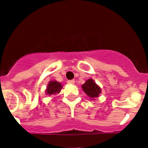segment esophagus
<instances>
[{
	"instance_id": "34e87169",
	"label": "esophagus",
	"mask_w": 148,
	"mask_h": 148,
	"mask_svg": "<svg viewBox=\"0 0 148 148\" xmlns=\"http://www.w3.org/2000/svg\"><path fill=\"white\" fill-rule=\"evenodd\" d=\"M67 82L69 84H74L75 83V80H74V79H72V80H68Z\"/></svg>"
}]
</instances>
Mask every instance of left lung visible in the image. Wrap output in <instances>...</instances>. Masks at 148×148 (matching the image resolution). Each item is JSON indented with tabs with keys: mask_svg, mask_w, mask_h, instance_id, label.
<instances>
[{
	"mask_svg": "<svg viewBox=\"0 0 148 148\" xmlns=\"http://www.w3.org/2000/svg\"><path fill=\"white\" fill-rule=\"evenodd\" d=\"M83 90L90 98H96L101 93V89L99 86L93 82L92 79H88L82 85Z\"/></svg>",
	"mask_w": 148,
	"mask_h": 148,
	"instance_id": "8db88e82",
	"label": "left lung"
}]
</instances>
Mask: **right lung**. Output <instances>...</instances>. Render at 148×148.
Listing matches in <instances>:
<instances>
[{"instance_id":"1","label":"right lung","mask_w":148,"mask_h":148,"mask_svg":"<svg viewBox=\"0 0 148 148\" xmlns=\"http://www.w3.org/2000/svg\"><path fill=\"white\" fill-rule=\"evenodd\" d=\"M62 88V86L60 83L56 82V81H52L48 84L46 92L48 95H52V94L58 93L60 90Z\"/></svg>"}]
</instances>
